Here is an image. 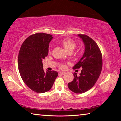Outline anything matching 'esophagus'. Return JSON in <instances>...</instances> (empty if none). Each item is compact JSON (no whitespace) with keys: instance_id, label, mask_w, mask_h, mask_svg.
<instances>
[{"instance_id":"obj_1","label":"esophagus","mask_w":121,"mask_h":121,"mask_svg":"<svg viewBox=\"0 0 121 121\" xmlns=\"http://www.w3.org/2000/svg\"><path fill=\"white\" fill-rule=\"evenodd\" d=\"M65 73V72H63V71H60V72H59V75H64Z\"/></svg>"}]
</instances>
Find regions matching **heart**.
Listing matches in <instances>:
<instances>
[{
    "mask_svg": "<svg viewBox=\"0 0 121 121\" xmlns=\"http://www.w3.org/2000/svg\"><path fill=\"white\" fill-rule=\"evenodd\" d=\"M61 44H62V45L65 49V50L68 52H69V51H72L73 52L76 46L75 43L73 40L69 38H65L64 39H63L62 42H61ZM48 52L49 53H50V48L49 49ZM59 67L61 69H64L65 65H59Z\"/></svg>",
    "mask_w": 121,
    "mask_h": 121,
    "instance_id": "1",
    "label": "heart"
}]
</instances>
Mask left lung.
<instances>
[{
    "instance_id": "left-lung-1",
    "label": "left lung",
    "mask_w": 121,
    "mask_h": 121,
    "mask_svg": "<svg viewBox=\"0 0 121 121\" xmlns=\"http://www.w3.org/2000/svg\"><path fill=\"white\" fill-rule=\"evenodd\" d=\"M84 44L83 56L73 67V69L82 68L79 76L74 73L73 79L68 84L69 90L76 93H82L92 87L100 75L102 67L101 52L97 44L85 35L78 34Z\"/></svg>"
}]
</instances>
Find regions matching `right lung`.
Wrapping results in <instances>:
<instances>
[{
	"label": "right lung",
	"mask_w": 121,
	"mask_h": 121,
	"mask_svg": "<svg viewBox=\"0 0 121 121\" xmlns=\"http://www.w3.org/2000/svg\"><path fill=\"white\" fill-rule=\"evenodd\" d=\"M51 35L36 33L26 39L22 44L18 56L19 73L26 85L37 93L48 91L58 73L56 71L44 72L43 60L48 56Z\"/></svg>",
	"instance_id": "obj_1"
}]
</instances>
